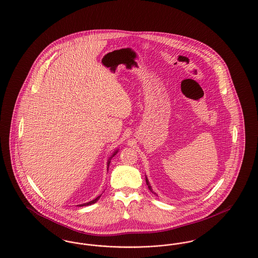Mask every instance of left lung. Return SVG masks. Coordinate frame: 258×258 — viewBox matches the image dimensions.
Here are the masks:
<instances>
[{
    "label": "left lung",
    "instance_id": "1",
    "mask_svg": "<svg viewBox=\"0 0 258 258\" xmlns=\"http://www.w3.org/2000/svg\"><path fill=\"white\" fill-rule=\"evenodd\" d=\"M146 183H147V185H148V188H149V190L151 191L152 193H154V192H153V190H152V187L150 186V183H149L148 179H147V177H146ZM154 194H155V193H154Z\"/></svg>",
    "mask_w": 258,
    "mask_h": 258
}]
</instances>
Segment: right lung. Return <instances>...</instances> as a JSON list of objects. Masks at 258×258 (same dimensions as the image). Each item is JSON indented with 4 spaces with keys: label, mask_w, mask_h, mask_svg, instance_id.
<instances>
[{
    "label": "right lung",
    "mask_w": 258,
    "mask_h": 258,
    "mask_svg": "<svg viewBox=\"0 0 258 258\" xmlns=\"http://www.w3.org/2000/svg\"><path fill=\"white\" fill-rule=\"evenodd\" d=\"M118 151L119 150H116V151L114 152L113 153V155L110 157V159L108 160V162H107V167H109V165H110V162H111V159L118 153ZM108 167H107V169H108ZM101 197V195L100 196H98V197L95 198L94 200H92V201H91V202H89V203H86V204H83V205H78L79 207H84V206H90V205H92V204H94V203H96L98 200H99V198Z\"/></svg>",
    "instance_id": "1"
}]
</instances>
